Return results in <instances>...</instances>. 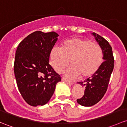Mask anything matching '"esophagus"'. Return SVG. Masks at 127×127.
I'll return each mask as SVG.
<instances>
[{
	"label": "esophagus",
	"mask_w": 127,
	"mask_h": 127,
	"mask_svg": "<svg viewBox=\"0 0 127 127\" xmlns=\"http://www.w3.org/2000/svg\"><path fill=\"white\" fill-rule=\"evenodd\" d=\"M61 80H62L63 81H65V82H66L67 84H69V85H72L73 84H74V83L72 82V81H69L68 80L66 79V78H64V77H62V78H61Z\"/></svg>",
	"instance_id": "34e87169"
}]
</instances>
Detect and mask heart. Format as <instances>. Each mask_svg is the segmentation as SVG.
<instances>
[{
	"label": "heart",
	"instance_id": "b5f03b06",
	"mask_svg": "<svg viewBox=\"0 0 127 127\" xmlns=\"http://www.w3.org/2000/svg\"><path fill=\"white\" fill-rule=\"evenodd\" d=\"M103 54L101 47L89 39L73 38L65 42L62 48L54 47L50 54V64L60 72L69 64L72 66L66 71L69 78L81 75L82 77L93 75L100 67Z\"/></svg>",
	"mask_w": 127,
	"mask_h": 127
}]
</instances>
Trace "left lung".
I'll list each match as a JSON object with an SVG mask.
<instances>
[{
	"label": "left lung",
	"instance_id": "1",
	"mask_svg": "<svg viewBox=\"0 0 127 127\" xmlns=\"http://www.w3.org/2000/svg\"><path fill=\"white\" fill-rule=\"evenodd\" d=\"M91 34L102 49L104 61L91 77L84 81L77 83L85 88L84 95L77 100L78 104L84 106H93L102 99L107 90L109 78L114 68V57L109 42L94 32Z\"/></svg>",
	"mask_w": 127,
	"mask_h": 127
}]
</instances>
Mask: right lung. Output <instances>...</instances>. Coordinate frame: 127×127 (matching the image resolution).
Instances as JSON below:
<instances>
[{"mask_svg": "<svg viewBox=\"0 0 127 127\" xmlns=\"http://www.w3.org/2000/svg\"><path fill=\"white\" fill-rule=\"evenodd\" d=\"M59 36L54 32L36 31L22 40L17 48L14 72L19 91L33 106L44 105L53 95L61 77L49 64L50 52Z\"/></svg>", "mask_w": 127, "mask_h": 127, "instance_id": "obj_1", "label": "right lung"}]
</instances>
